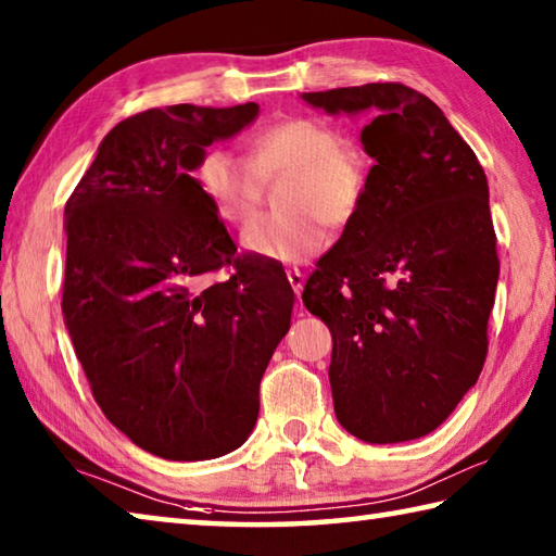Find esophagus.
<instances>
[{"mask_svg":"<svg viewBox=\"0 0 556 556\" xmlns=\"http://www.w3.org/2000/svg\"><path fill=\"white\" fill-rule=\"evenodd\" d=\"M287 279H289L291 289H294V294L299 296V294H301V289H304V271H299V269H289V271H287Z\"/></svg>","mask_w":556,"mask_h":556,"instance_id":"obj_1","label":"esophagus"}]
</instances>
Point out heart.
Returning <instances> with one entry per match:
<instances>
[{
  "mask_svg": "<svg viewBox=\"0 0 556 556\" xmlns=\"http://www.w3.org/2000/svg\"><path fill=\"white\" fill-rule=\"evenodd\" d=\"M195 186L225 223L242 225L257 213L265 184L287 178L279 205L242 232L252 255L306 262L326 244V225L345 228L363 208L368 172L363 154L318 117H285L255 129L248 162L225 147H208L195 164Z\"/></svg>",
  "mask_w": 556,
  "mask_h": 556,
  "instance_id": "b5f03b06",
  "label": "heart"
}]
</instances>
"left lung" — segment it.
I'll use <instances>...</instances> for the list:
<instances>
[{
  "mask_svg": "<svg viewBox=\"0 0 556 556\" xmlns=\"http://www.w3.org/2000/svg\"><path fill=\"white\" fill-rule=\"evenodd\" d=\"M326 112H372L363 208L318 260L304 304L333 336L336 417L368 444L434 431L488 355L501 260L488 178L434 102L402 83L304 92Z\"/></svg>",
  "mask_w": 556,
  "mask_h": 556,
  "instance_id": "8db88e82",
  "label": "left lung"
}]
</instances>
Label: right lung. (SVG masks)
<instances>
[{
  "instance_id": "right-lung-1",
  "label": "right lung",
  "mask_w": 556,
  "mask_h": 556,
  "mask_svg": "<svg viewBox=\"0 0 556 556\" xmlns=\"http://www.w3.org/2000/svg\"><path fill=\"white\" fill-rule=\"evenodd\" d=\"M172 105L122 119L65 203L63 321L105 417L139 448L203 460L244 444L294 291L238 255L191 172L257 117ZM228 268V280L213 282Z\"/></svg>"
}]
</instances>
